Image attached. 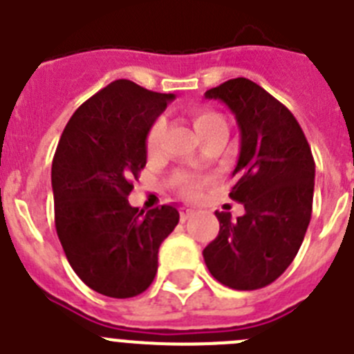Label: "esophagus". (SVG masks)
Instances as JSON below:
<instances>
[{"label":"esophagus","instance_id":"esophagus-1","mask_svg":"<svg viewBox=\"0 0 354 354\" xmlns=\"http://www.w3.org/2000/svg\"><path fill=\"white\" fill-rule=\"evenodd\" d=\"M195 207H192V205H183V207H180V220L186 221L187 218L195 214Z\"/></svg>","mask_w":354,"mask_h":354}]
</instances>
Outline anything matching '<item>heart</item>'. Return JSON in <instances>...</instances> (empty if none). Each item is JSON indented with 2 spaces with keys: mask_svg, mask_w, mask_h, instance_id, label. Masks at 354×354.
Wrapping results in <instances>:
<instances>
[{
  "mask_svg": "<svg viewBox=\"0 0 354 354\" xmlns=\"http://www.w3.org/2000/svg\"><path fill=\"white\" fill-rule=\"evenodd\" d=\"M193 115V126L195 129L198 131L200 136H204L205 133L212 131L214 127L218 126H227V122H225L223 115H220L214 109L209 108H195L192 111ZM162 129H165V120L162 118H156L152 124H150L149 131L145 134V149L147 152H154L159 145V140H161ZM183 192L186 195L193 196L200 192V187H202V180L200 179H187L183 183Z\"/></svg>",
  "mask_w": 354,
  "mask_h": 354,
  "instance_id": "obj_1",
  "label": "heart"
}]
</instances>
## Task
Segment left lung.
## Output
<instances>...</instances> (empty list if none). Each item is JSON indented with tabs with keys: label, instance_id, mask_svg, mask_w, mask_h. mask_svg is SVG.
Segmentation results:
<instances>
[{
	"label": "left lung",
	"instance_id": "8db88e82",
	"mask_svg": "<svg viewBox=\"0 0 354 354\" xmlns=\"http://www.w3.org/2000/svg\"><path fill=\"white\" fill-rule=\"evenodd\" d=\"M205 97L236 115L241 152L228 196L245 205V214L232 220L216 211L220 232L204 261L230 289H262L289 268L310 223L314 156L294 115L257 83L236 77Z\"/></svg>",
	"mask_w": 354,
	"mask_h": 354
}]
</instances>
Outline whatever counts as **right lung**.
<instances>
[{
  "instance_id": "right-lung-1",
  "label": "right lung",
  "mask_w": 354,
  "mask_h": 354,
  "mask_svg": "<svg viewBox=\"0 0 354 354\" xmlns=\"http://www.w3.org/2000/svg\"><path fill=\"white\" fill-rule=\"evenodd\" d=\"M117 80L74 111L51 168L55 225L68 264L90 289L109 298L138 296L158 273L159 246L179 223L174 205H129L145 168V134L171 101Z\"/></svg>"
}]
</instances>
